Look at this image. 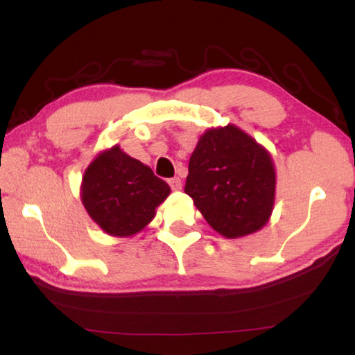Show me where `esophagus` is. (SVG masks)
Returning <instances> with one entry per match:
<instances>
[{
    "instance_id": "1",
    "label": "esophagus",
    "mask_w": 355,
    "mask_h": 355,
    "mask_svg": "<svg viewBox=\"0 0 355 355\" xmlns=\"http://www.w3.org/2000/svg\"><path fill=\"white\" fill-rule=\"evenodd\" d=\"M167 183H169V186H171V188H172L173 191H178V189H182V180H180L178 177L169 178V180H167Z\"/></svg>"
}]
</instances>
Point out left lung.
I'll return each instance as SVG.
<instances>
[{
	"mask_svg": "<svg viewBox=\"0 0 355 355\" xmlns=\"http://www.w3.org/2000/svg\"><path fill=\"white\" fill-rule=\"evenodd\" d=\"M184 192L222 236L255 233L274 208L271 155L235 125L209 128L191 155Z\"/></svg>",
	"mask_w": 355,
	"mask_h": 355,
	"instance_id": "obj_1",
	"label": "left lung"
}]
</instances>
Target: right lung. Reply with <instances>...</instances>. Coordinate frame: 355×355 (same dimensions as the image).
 Listing matches in <instances>:
<instances>
[{"label": "right lung", "instance_id": "right-lung-1", "mask_svg": "<svg viewBox=\"0 0 355 355\" xmlns=\"http://www.w3.org/2000/svg\"><path fill=\"white\" fill-rule=\"evenodd\" d=\"M169 194L164 180L119 146L95 156L81 183L86 211L101 230L117 238L133 236L148 225Z\"/></svg>", "mask_w": 355, "mask_h": 355}]
</instances>
